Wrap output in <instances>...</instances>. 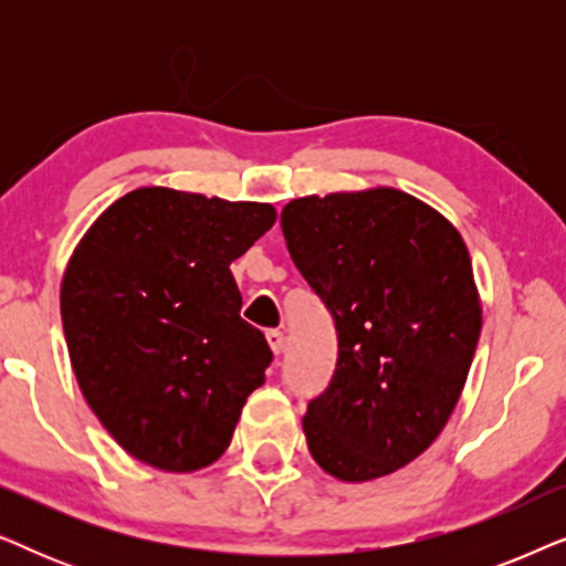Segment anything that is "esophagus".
Wrapping results in <instances>:
<instances>
[{
	"instance_id": "1",
	"label": "esophagus",
	"mask_w": 566,
	"mask_h": 566,
	"mask_svg": "<svg viewBox=\"0 0 566 566\" xmlns=\"http://www.w3.org/2000/svg\"><path fill=\"white\" fill-rule=\"evenodd\" d=\"M268 345H270V350H273L275 355H281V353L285 350V337H283V332L270 329V332H268Z\"/></svg>"
}]
</instances>
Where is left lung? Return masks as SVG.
<instances>
[{
	"label": "left lung",
	"mask_w": 566,
	"mask_h": 566,
	"mask_svg": "<svg viewBox=\"0 0 566 566\" xmlns=\"http://www.w3.org/2000/svg\"><path fill=\"white\" fill-rule=\"evenodd\" d=\"M281 227L339 343L304 417L308 453L339 482L394 474L436 443L467 386L482 332L467 244L443 213L384 185L293 198Z\"/></svg>",
	"instance_id": "8db88e82"
}]
</instances>
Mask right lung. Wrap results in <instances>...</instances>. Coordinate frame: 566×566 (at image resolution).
Instances as JSON below:
<instances>
[{
    "label": "right lung",
    "mask_w": 566,
    "mask_h": 566,
    "mask_svg": "<svg viewBox=\"0 0 566 566\" xmlns=\"http://www.w3.org/2000/svg\"><path fill=\"white\" fill-rule=\"evenodd\" d=\"M270 203L136 188L97 216L61 277L76 384L128 455L188 474L221 459L273 353L239 316L229 265Z\"/></svg>",
    "instance_id": "add662e5"
}]
</instances>
